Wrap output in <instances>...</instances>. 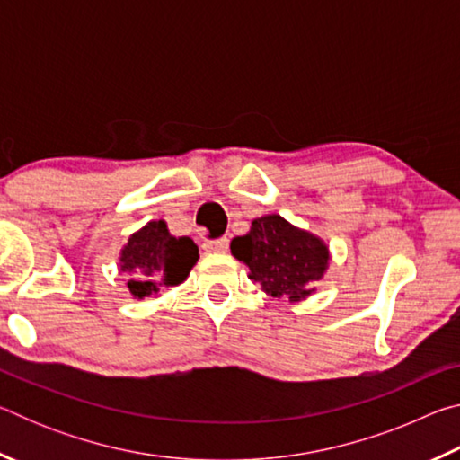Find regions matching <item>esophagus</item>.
I'll list each match as a JSON object with an SVG mask.
<instances>
[{"instance_id":"esophagus-1","label":"esophagus","mask_w":460,"mask_h":460,"mask_svg":"<svg viewBox=\"0 0 460 460\" xmlns=\"http://www.w3.org/2000/svg\"><path fill=\"white\" fill-rule=\"evenodd\" d=\"M229 247V239L227 237H219V239H205L202 241V249L205 252H227Z\"/></svg>"}]
</instances>
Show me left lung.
<instances>
[{
    "instance_id": "obj_1",
    "label": "left lung",
    "mask_w": 460,
    "mask_h": 460,
    "mask_svg": "<svg viewBox=\"0 0 460 460\" xmlns=\"http://www.w3.org/2000/svg\"><path fill=\"white\" fill-rule=\"evenodd\" d=\"M231 253L268 294L294 302L314 290L313 282L329 266V249L323 241L292 227L279 215L255 219L247 235L231 241Z\"/></svg>"
}]
</instances>
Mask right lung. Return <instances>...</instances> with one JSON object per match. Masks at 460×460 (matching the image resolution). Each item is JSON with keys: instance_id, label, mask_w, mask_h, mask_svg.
Segmentation results:
<instances>
[{"instance_id": "1", "label": "right lung", "mask_w": 460, "mask_h": 460, "mask_svg": "<svg viewBox=\"0 0 460 460\" xmlns=\"http://www.w3.org/2000/svg\"><path fill=\"white\" fill-rule=\"evenodd\" d=\"M197 260L199 247L190 237H174L164 221H150L123 247L121 270L129 276V292L146 298L162 288L182 284Z\"/></svg>"}]
</instances>
